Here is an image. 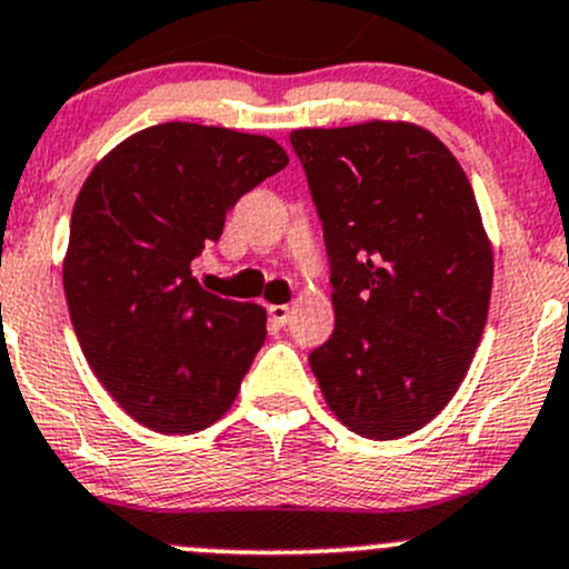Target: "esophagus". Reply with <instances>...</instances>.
I'll use <instances>...</instances> for the list:
<instances>
[{
  "label": "esophagus",
  "instance_id": "obj_1",
  "mask_svg": "<svg viewBox=\"0 0 569 569\" xmlns=\"http://www.w3.org/2000/svg\"><path fill=\"white\" fill-rule=\"evenodd\" d=\"M291 317V308L289 306H269V321L278 327H286V321Z\"/></svg>",
  "mask_w": 569,
  "mask_h": 569
}]
</instances>
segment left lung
I'll return each instance as SVG.
<instances>
[{
	"label": "left lung",
	"instance_id": "left-lung-1",
	"mask_svg": "<svg viewBox=\"0 0 569 569\" xmlns=\"http://www.w3.org/2000/svg\"><path fill=\"white\" fill-rule=\"evenodd\" d=\"M289 140L332 269L336 330L311 371L343 427L405 438L449 405L485 332L492 248L476 194L455 153L407 120Z\"/></svg>",
	"mask_w": 569,
	"mask_h": 569
}]
</instances>
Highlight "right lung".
<instances>
[{
	"mask_svg": "<svg viewBox=\"0 0 569 569\" xmlns=\"http://www.w3.org/2000/svg\"><path fill=\"white\" fill-rule=\"evenodd\" d=\"M286 164L272 137L170 120L84 178L62 258L68 313L93 375L142 427L189 435L231 410L267 311L209 295L189 267L228 209Z\"/></svg>",
	"mask_w": 569,
	"mask_h": 569,
	"instance_id": "obj_1",
	"label": "right lung"
}]
</instances>
